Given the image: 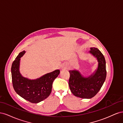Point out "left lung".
Instances as JSON below:
<instances>
[{"label": "left lung", "mask_w": 123, "mask_h": 123, "mask_svg": "<svg viewBox=\"0 0 123 123\" xmlns=\"http://www.w3.org/2000/svg\"><path fill=\"white\" fill-rule=\"evenodd\" d=\"M90 53L97 58L98 65L94 74L84 77L76 70H70L69 85L73 95L83 98H91L98 93L106 80V69L105 57L98 48H91Z\"/></svg>", "instance_id": "obj_1"}]
</instances>
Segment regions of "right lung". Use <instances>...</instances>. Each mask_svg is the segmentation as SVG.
Masks as SVG:
<instances>
[{"label": "right lung", "mask_w": 123, "mask_h": 123, "mask_svg": "<svg viewBox=\"0 0 123 123\" xmlns=\"http://www.w3.org/2000/svg\"><path fill=\"white\" fill-rule=\"evenodd\" d=\"M25 53V51L19 53L12 63L11 73L13 86L21 97L31 103H38L50 95L53 81L59 74L60 71L56 70L35 80L25 78L21 75L19 70L20 57Z\"/></svg>", "instance_id": "1"}]
</instances>
